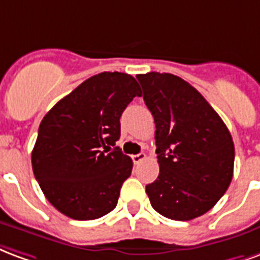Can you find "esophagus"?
Segmentation results:
<instances>
[{
  "label": "esophagus",
  "mask_w": 260,
  "mask_h": 260,
  "mask_svg": "<svg viewBox=\"0 0 260 260\" xmlns=\"http://www.w3.org/2000/svg\"><path fill=\"white\" fill-rule=\"evenodd\" d=\"M132 159H133V162H134L136 165L140 164L141 160H144V159H145V153L141 152V153H137V155H133Z\"/></svg>",
  "instance_id": "obj_1"
}]
</instances>
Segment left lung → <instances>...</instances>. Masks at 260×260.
I'll return each mask as SVG.
<instances>
[{"instance_id": "1", "label": "left lung", "mask_w": 260, "mask_h": 260, "mask_svg": "<svg viewBox=\"0 0 260 260\" xmlns=\"http://www.w3.org/2000/svg\"><path fill=\"white\" fill-rule=\"evenodd\" d=\"M155 120L159 176L145 187L151 205L172 220H191L216 205L234 170L224 122L190 83L170 73L138 75Z\"/></svg>"}]
</instances>
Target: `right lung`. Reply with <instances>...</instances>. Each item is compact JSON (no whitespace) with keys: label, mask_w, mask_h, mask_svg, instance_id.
Wrapping results in <instances>:
<instances>
[{"label":"right lung","mask_w":260,"mask_h":260,"mask_svg":"<svg viewBox=\"0 0 260 260\" xmlns=\"http://www.w3.org/2000/svg\"><path fill=\"white\" fill-rule=\"evenodd\" d=\"M141 96L133 76L104 72L56 102L39 127L31 166L51 205L76 220H92L116 208L133 160L115 147L120 116Z\"/></svg>","instance_id":"right-lung-1"}]
</instances>
